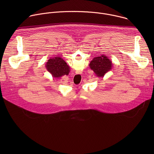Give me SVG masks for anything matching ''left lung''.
<instances>
[{"instance_id": "1", "label": "left lung", "mask_w": 154, "mask_h": 154, "mask_svg": "<svg viewBox=\"0 0 154 154\" xmlns=\"http://www.w3.org/2000/svg\"><path fill=\"white\" fill-rule=\"evenodd\" d=\"M89 66L97 77H103L106 73L112 70L113 64L111 60L106 55H101L94 57L90 62Z\"/></svg>"}]
</instances>
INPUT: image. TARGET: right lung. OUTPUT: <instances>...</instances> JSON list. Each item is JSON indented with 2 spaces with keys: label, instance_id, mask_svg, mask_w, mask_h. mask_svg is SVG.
<instances>
[{
  "label": "right lung",
  "instance_id": "obj_1",
  "mask_svg": "<svg viewBox=\"0 0 154 154\" xmlns=\"http://www.w3.org/2000/svg\"><path fill=\"white\" fill-rule=\"evenodd\" d=\"M46 68L55 78H60L62 76L68 75L70 72V67L66 61L60 57H52L46 64Z\"/></svg>",
  "mask_w": 154,
  "mask_h": 154
}]
</instances>
